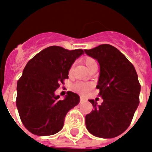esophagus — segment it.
Wrapping results in <instances>:
<instances>
[{
	"label": "esophagus",
	"mask_w": 152,
	"mask_h": 152,
	"mask_svg": "<svg viewBox=\"0 0 152 152\" xmlns=\"http://www.w3.org/2000/svg\"><path fill=\"white\" fill-rule=\"evenodd\" d=\"M86 99L83 97H80V102H83V101H86Z\"/></svg>",
	"instance_id": "obj_1"
}]
</instances>
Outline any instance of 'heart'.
<instances>
[{"label":"heart","mask_w":152,"mask_h":152,"mask_svg":"<svg viewBox=\"0 0 152 152\" xmlns=\"http://www.w3.org/2000/svg\"><path fill=\"white\" fill-rule=\"evenodd\" d=\"M84 63L88 69H90L93 66H97L96 60L93 58H91V57H86V58H85ZM72 71H73V66H71L70 69H69V73H71ZM91 88L92 85L91 83H84V82H77L73 86V89L76 92L81 94H86V93H88L91 89Z\"/></svg>","instance_id":"obj_1"}]
</instances>
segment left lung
<instances>
[{
  "mask_svg": "<svg viewBox=\"0 0 152 152\" xmlns=\"http://www.w3.org/2000/svg\"><path fill=\"white\" fill-rule=\"evenodd\" d=\"M89 56L97 60L100 73L97 88L103 103L97 105L88 100L94 110L86 115L87 130L101 138H114L130 126L140 103L141 86L134 65L118 49L102 44L85 49Z\"/></svg>",
  "mask_w": 152,
  "mask_h": 152,
  "instance_id": "8db88e82",
  "label": "left lung"
}]
</instances>
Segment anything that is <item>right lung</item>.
<instances>
[{
	"instance_id": "right-lung-1",
	"label": "right lung",
	"mask_w": 152,
	"mask_h": 152,
	"mask_svg": "<svg viewBox=\"0 0 152 152\" xmlns=\"http://www.w3.org/2000/svg\"><path fill=\"white\" fill-rule=\"evenodd\" d=\"M83 49L68 50L52 46L31 59L17 83L16 106L25 128L34 135L50 136L60 131L65 116L79 103V96L67 91L64 100L55 94L68 79L75 60Z\"/></svg>"
}]
</instances>
